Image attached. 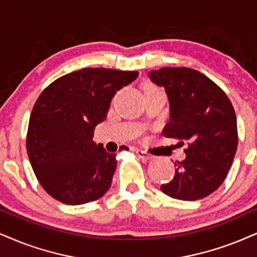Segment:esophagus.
Instances as JSON below:
<instances>
[{
    "mask_svg": "<svg viewBox=\"0 0 257 257\" xmlns=\"http://www.w3.org/2000/svg\"><path fill=\"white\" fill-rule=\"evenodd\" d=\"M136 154H137V156L139 158H142V160H145V161H150V160H153V158H154L153 155L148 154L147 151L141 150V149H137V150H136Z\"/></svg>",
    "mask_w": 257,
    "mask_h": 257,
    "instance_id": "obj_1",
    "label": "esophagus"
}]
</instances>
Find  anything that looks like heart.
<instances>
[{
    "label": "heart",
    "instance_id": "obj_1",
    "mask_svg": "<svg viewBox=\"0 0 257 257\" xmlns=\"http://www.w3.org/2000/svg\"><path fill=\"white\" fill-rule=\"evenodd\" d=\"M149 89H156V88H155L154 85H151V84H147V87H145V90H149Z\"/></svg>",
    "mask_w": 257,
    "mask_h": 257
}]
</instances>
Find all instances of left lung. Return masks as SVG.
<instances>
[{"mask_svg": "<svg viewBox=\"0 0 257 257\" xmlns=\"http://www.w3.org/2000/svg\"><path fill=\"white\" fill-rule=\"evenodd\" d=\"M149 77L164 87L169 100L170 120L162 135L188 144L175 176L161 189L179 200L205 198L223 183L235 158L238 134L232 103L219 85L193 69L161 68Z\"/></svg>", "mask_w": 257, "mask_h": 257, "instance_id": "obj_1", "label": "left lung"}]
</instances>
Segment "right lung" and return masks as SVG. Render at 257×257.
I'll return each mask as SVG.
<instances>
[{"label":"right lung","instance_id":"obj_1","mask_svg":"<svg viewBox=\"0 0 257 257\" xmlns=\"http://www.w3.org/2000/svg\"><path fill=\"white\" fill-rule=\"evenodd\" d=\"M137 77L138 71L85 68L57 78L39 95L26 148L38 181L56 200L81 205L109 189L116 155L94 143V130L116 91Z\"/></svg>","mask_w":257,"mask_h":257}]
</instances>
